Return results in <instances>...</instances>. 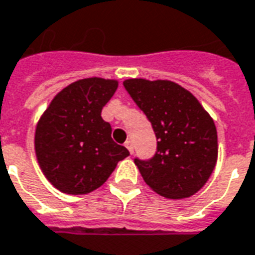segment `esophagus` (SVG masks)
<instances>
[{
    "instance_id": "34e87169",
    "label": "esophagus",
    "mask_w": 255,
    "mask_h": 255,
    "mask_svg": "<svg viewBox=\"0 0 255 255\" xmlns=\"http://www.w3.org/2000/svg\"><path fill=\"white\" fill-rule=\"evenodd\" d=\"M124 145H126V147H127L128 150H129V153H131V154H132V153H133V142H132V140H129V139H128L127 142H126V143H124Z\"/></svg>"
}]
</instances>
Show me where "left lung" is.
<instances>
[{"instance_id":"8db88e82","label":"left lung","mask_w":255,"mask_h":255,"mask_svg":"<svg viewBox=\"0 0 255 255\" xmlns=\"http://www.w3.org/2000/svg\"><path fill=\"white\" fill-rule=\"evenodd\" d=\"M124 88L152 124L157 149L135 158L140 175L167 199L195 195L207 182L218 157L217 128L189 91L168 80H126Z\"/></svg>"}]
</instances>
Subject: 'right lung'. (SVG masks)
<instances>
[{"label":"right lung","instance_id":"right-lung-1","mask_svg":"<svg viewBox=\"0 0 255 255\" xmlns=\"http://www.w3.org/2000/svg\"><path fill=\"white\" fill-rule=\"evenodd\" d=\"M119 83L84 78L60 91L35 128V156L56 189L85 195L98 189L129 152L112 139V127L102 109Z\"/></svg>","mask_w":255,"mask_h":255}]
</instances>
